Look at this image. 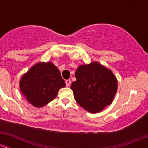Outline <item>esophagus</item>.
Returning <instances> with one entry per match:
<instances>
[{
	"label": "esophagus",
	"instance_id": "esophagus-1",
	"mask_svg": "<svg viewBox=\"0 0 148 148\" xmlns=\"http://www.w3.org/2000/svg\"><path fill=\"white\" fill-rule=\"evenodd\" d=\"M65 84H66V86H67V87H68V86H69V85H70V84H71V81L69 79L66 80V81H65Z\"/></svg>",
	"mask_w": 148,
	"mask_h": 148
}]
</instances>
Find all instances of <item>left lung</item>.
I'll return each instance as SVG.
<instances>
[{
	"label": "left lung",
	"mask_w": 148,
	"mask_h": 148,
	"mask_svg": "<svg viewBox=\"0 0 148 148\" xmlns=\"http://www.w3.org/2000/svg\"><path fill=\"white\" fill-rule=\"evenodd\" d=\"M75 77L71 89L76 102L85 110L91 113H99L112 103L118 89V81L110 69L92 62L80 65Z\"/></svg>",
	"instance_id": "1"
}]
</instances>
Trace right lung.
Here are the masks:
<instances>
[{
    "mask_svg": "<svg viewBox=\"0 0 148 148\" xmlns=\"http://www.w3.org/2000/svg\"><path fill=\"white\" fill-rule=\"evenodd\" d=\"M19 86L27 101L40 108L55 99L65 84L56 66L48 62L33 65L22 76Z\"/></svg>",
    "mask_w": 148,
    "mask_h": 148,
    "instance_id": "1",
    "label": "right lung"
}]
</instances>
